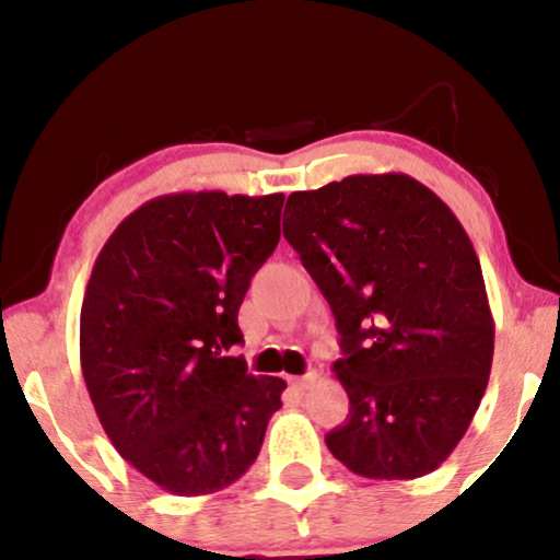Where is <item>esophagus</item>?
<instances>
[{
  "label": "esophagus",
  "mask_w": 560,
  "mask_h": 560,
  "mask_svg": "<svg viewBox=\"0 0 560 560\" xmlns=\"http://www.w3.org/2000/svg\"><path fill=\"white\" fill-rule=\"evenodd\" d=\"M318 377H320L318 372H308V374H303V377H293V385H295L298 389H308Z\"/></svg>",
  "instance_id": "34e87169"
}]
</instances>
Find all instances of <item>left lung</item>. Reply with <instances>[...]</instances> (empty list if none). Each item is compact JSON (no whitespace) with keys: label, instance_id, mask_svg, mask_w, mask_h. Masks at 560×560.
<instances>
[{"label":"left lung","instance_id":"obj_1","mask_svg":"<svg viewBox=\"0 0 560 560\" xmlns=\"http://www.w3.org/2000/svg\"><path fill=\"white\" fill-rule=\"evenodd\" d=\"M282 234L331 305L349 395L326 435L366 479H418L464 439L485 397L494 320L469 234L405 173L295 190Z\"/></svg>","mask_w":560,"mask_h":560}]
</instances>
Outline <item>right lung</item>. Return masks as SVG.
I'll list each match as a JSON object with an SVG mask.
<instances>
[{"label": "right lung", "mask_w": 560, "mask_h": 560, "mask_svg": "<svg viewBox=\"0 0 560 560\" xmlns=\"http://www.w3.org/2000/svg\"><path fill=\"white\" fill-rule=\"evenodd\" d=\"M285 196L167 194L129 213L98 252L81 308V372L114 448L178 497L244 477L280 377L226 351L249 280L280 242Z\"/></svg>", "instance_id": "add662e5"}]
</instances>
